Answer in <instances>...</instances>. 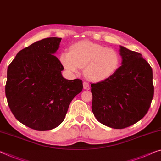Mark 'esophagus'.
Wrapping results in <instances>:
<instances>
[{
  "instance_id": "1",
  "label": "esophagus",
  "mask_w": 161,
  "mask_h": 161,
  "mask_svg": "<svg viewBox=\"0 0 161 161\" xmlns=\"http://www.w3.org/2000/svg\"><path fill=\"white\" fill-rule=\"evenodd\" d=\"M89 87H90V85H89V84L87 82H86V81L83 82V88L85 89V90H87Z\"/></svg>"
}]
</instances>
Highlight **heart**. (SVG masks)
<instances>
[{"instance_id":"1","label":"heart","mask_w":161,"mask_h":161,"mask_svg":"<svg viewBox=\"0 0 161 161\" xmlns=\"http://www.w3.org/2000/svg\"><path fill=\"white\" fill-rule=\"evenodd\" d=\"M59 59L65 70L70 74L78 73L84 67V75L94 82L112 77L119 70L121 61L116 50L87 40L71 45L69 52H62Z\"/></svg>"}]
</instances>
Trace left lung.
<instances>
[{
  "label": "left lung",
  "instance_id": "left-lung-1",
  "mask_svg": "<svg viewBox=\"0 0 161 161\" xmlns=\"http://www.w3.org/2000/svg\"><path fill=\"white\" fill-rule=\"evenodd\" d=\"M121 66L108 80L91 84L92 111L100 123L124 129L142 119L154 94L153 70L140 53L120 45Z\"/></svg>",
  "mask_w": 161,
  "mask_h": 161
}]
</instances>
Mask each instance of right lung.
<instances>
[{"instance_id":"1","label":"right lung","mask_w":161,"mask_h":161,"mask_svg":"<svg viewBox=\"0 0 161 161\" xmlns=\"http://www.w3.org/2000/svg\"><path fill=\"white\" fill-rule=\"evenodd\" d=\"M61 38L48 37L20 50L7 70L6 96L15 118L37 131L58 126L82 81L64 78V67L54 56Z\"/></svg>"}]
</instances>
